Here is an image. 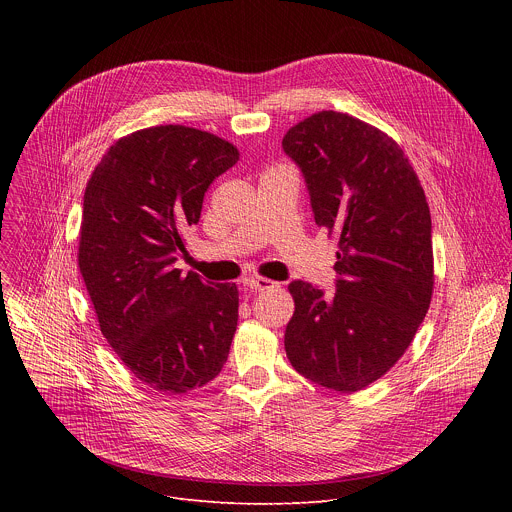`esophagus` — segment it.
<instances>
[{"instance_id": "1", "label": "esophagus", "mask_w": 512, "mask_h": 512, "mask_svg": "<svg viewBox=\"0 0 512 512\" xmlns=\"http://www.w3.org/2000/svg\"><path fill=\"white\" fill-rule=\"evenodd\" d=\"M243 285L251 291H265V289H271V287H277L275 281L271 279H265V277H249L243 281Z\"/></svg>"}]
</instances>
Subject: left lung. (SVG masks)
Instances as JSON below:
<instances>
[{"instance_id":"1","label":"left lung","mask_w":512,"mask_h":512,"mask_svg":"<svg viewBox=\"0 0 512 512\" xmlns=\"http://www.w3.org/2000/svg\"><path fill=\"white\" fill-rule=\"evenodd\" d=\"M283 152L310 192L314 221L338 235L336 291L289 283L285 352L300 375L340 393L381 379L409 348L433 291L431 216L399 145L346 113L291 127Z\"/></svg>"}]
</instances>
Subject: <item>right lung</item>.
<instances>
[{"mask_svg":"<svg viewBox=\"0 0 512 512\" xmlns=\"http://www.w3.org/2000/svg\"><path fill=\"white\" fill-rule=\"evenodd\" d=\"M237 160L235 145L208 131L158 125L115 141L87 184L79 267L103 336L156 391L188 393L227 362L237 285L174 263L204 192Z\"/></svg>","mask_w":512,"mask_h":512,"instance_id":"1","label":"right lung"}]
</instances>
